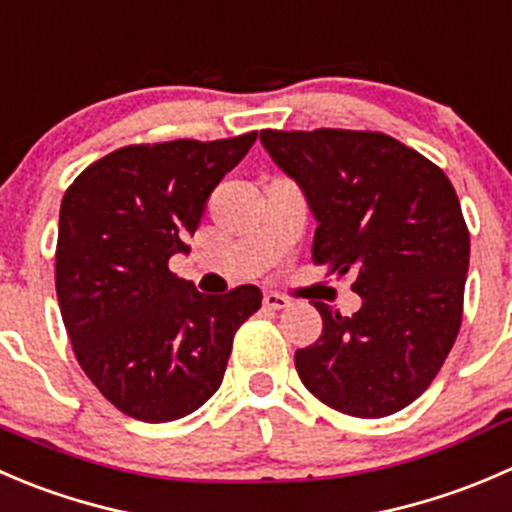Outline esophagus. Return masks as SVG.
I'll return each mask as SVG.
<instances>
[{"label": "esophagus", "mask_w": 512, "mask_h": 512, "mask_svg": "<svg viewBox=\"0 0 512 512\" xmlns=\"http://www.w3.org/2000/svg\"><path fill=\"white\" fill-rule=\"evenodd\" d=\"M263 306L271 308V311H281L288 306V298L281 293H263Z\"/></svg>", "instance_id": "34e87169"}]
</instances>
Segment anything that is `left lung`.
I'll list each match as a JSON object with an SVG mask.
<instances>
[{
	"mask_svg": "<svg viewBox=\"0 0 512 512\" xmlns=\"http://www.w3.org/2000/svg\"><path fill=\"white\" fill-rule=\"evenodd\" d=\"M278 169L301 186L313 261L353 276V316L313 301L323 331L298 348L303 386L356 418L411 406L438 376L463 318L470 236L448 176L381 131H261Z\"/></svg>",
	"mask_w": 512,
	"mask_h": 512,
	"instance_id": "left-lung-1",
	"label": "left lung"
}]
</instances>
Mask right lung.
Returning a JSON list of instances; mask_svg holds the SVG:
<instances>
[{"label":"right lung","mask_w":512,"mask_h":512,"mask_svg":"<svg viewBox=\"0 0 512 512\" xmlns=\"http://www.w3.org/2000/svg\"><path fill=\"white\" fill-rule=\"evenodd\" d=\"M256 131L116 149L86 166L59 209L57 298L79 366L144 423L184 418L224 381L234 333L261 308L256 286L206 296L169 271L189 251L211 191Z\"/></svg>","instance_id":"right-lung-1"}]
</instances>
